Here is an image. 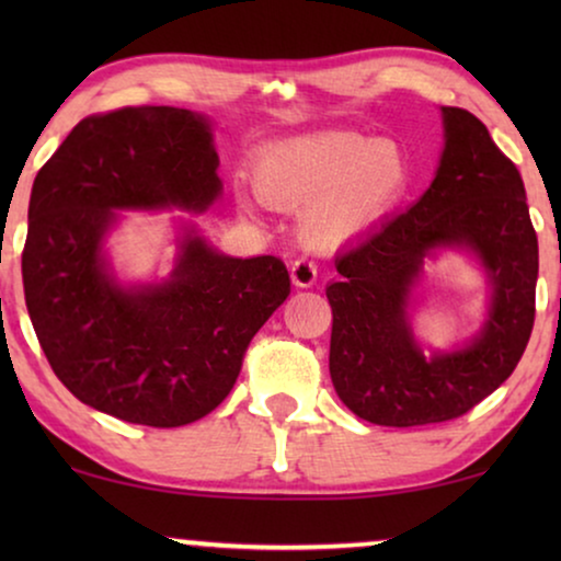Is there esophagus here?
<instances>
[{"label":"esophagus","mask_w":561,"mask_h":561,"mask_svg":"<svg viewBox=\"0 0 561 561\" xmlns=\"http://www.w3.org/2000/svg\"><path fill=\"white\" fill-rule=\"evenodd\" d=\"M290 280H294L296 288H311L317 283V265L309 257H298L290 265Z\"/></svg>","instance_id":"obj_1"}]
</instances>
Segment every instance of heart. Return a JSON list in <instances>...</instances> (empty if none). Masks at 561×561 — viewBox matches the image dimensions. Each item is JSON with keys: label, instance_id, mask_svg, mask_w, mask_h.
Listing matches in <instances>:
<instances>
[{"label": "heart", "instance_id": "b5f03b06", "mask_svg": "<svg viewBox=\"0 0 561 561\" xmlns=\"http://www.w3.org/2000/svg\"><path fill=\"white\" fill-rule=\"evenodd\" d=\"M411 183V158L396 140L336 129L265 145L252 186L275 209H301L298 232L313 248L363 234L396 209Z\"/></svg>", "mask_w": 561, "mask_h": 561}]
</instances>
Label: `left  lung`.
<instances>
[{"label": "left lung", "mask_w": 561, "mask_h": 561, "mask_svg": "<svg viewBox=\"0 0 561 561\" xmlns=\"http://www.w3.org/2000/svg\"><path fill=\"white\" fill-rule=\"evenodd\" d=\"M444 150L426 194L336 257L329 283L336 396L378 426H424L474 409L516 370L536 313L539 240L518 168L488 127L442 106ZM467 247L486 267L494 296L481 334L428 360L412 340L408 298L423 257Z\"/></svg>", "instance_id": "1"}]
</instances>
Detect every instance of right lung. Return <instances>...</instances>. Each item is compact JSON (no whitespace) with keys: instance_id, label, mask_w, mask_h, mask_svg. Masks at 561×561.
Listing matches in <instances>:
<instances>
[{"instance_id":"right-lung-1","label":"right lung","mask_w":561,"mask_h":561,"mask_svg":"<svg viewBox=\"0 0 561 561\" xmlns=\"http://www.w3.org/2000/svg\"><path fill=\"white\" fill-rule=\"evenodd\" d=\"M211 125L175 106L91 114L35 175L22 286L58 380L91 409L173 428L232 390L257 329L290 294L280 257H229L194 229L171 278L122 286L104 257L119 209L204 211L221 194Z\"/></svg>"}]
</instances>
